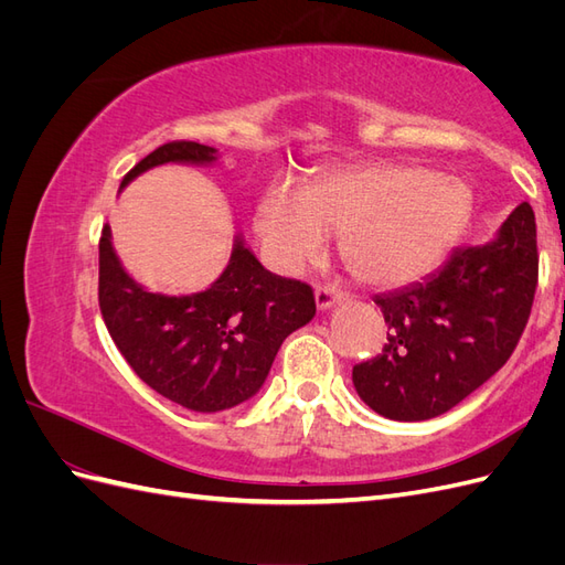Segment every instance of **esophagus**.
Returning <instances> with one entry per match:
<instances>
[{
	"label": "esophagus",
	"instance_id": "34e87169",
	"mask_svg": "<svg viewBox=\"0 0 565 565\" xmlns=\"http://www.w3.org/2000/svg\"><path fill=\"white\" fill-rule=\"evenodd\" d=\"M341 297H344V292H339L334 285H318L316 287V306L320 311L330 309V306L341 301Z\"/></svg>",
	"mask_w": 565,
	"mask_h": 565
}]
</instances>
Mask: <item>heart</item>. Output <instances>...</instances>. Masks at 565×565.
<instances>
[{"mask_svg":"<svg viewBox=\"0 0 565 565\" xmlns=\"http://www.w3.org/2000/svg\"><path fill=\"white\" fill-rule=\"evenodd\" d=\"M471 212L467 183L431 169L372 162L322 174L311 188L276 181L256 207L270 264L299 273L341 237V254L374 287L417 282L443 262Z\"/></svg>","mask_w":565,"mask_h":565,"instance_id":"heart-1","label":"heart"}]
</instances>
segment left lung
<instances>
[{
    "instance_id": "left-lung-1",
    "label": "left lung",
    "mask_w": 565,
    "mask_h": 565,
    "mask_svg": "<svg viewBox=\"0 0 565 565\" xmlns=\"http://www.w3.org/2000/svg\"><path fill=\"white\" fill-rule=\"evenodd\" d=\"M537 233L527 202L498 237L457 247L440 270L377 295L388 324L377 358L353 367V386L374 413L422 422L448 413L514 353L537 287Z\"/></svg>"
}]
</instances>
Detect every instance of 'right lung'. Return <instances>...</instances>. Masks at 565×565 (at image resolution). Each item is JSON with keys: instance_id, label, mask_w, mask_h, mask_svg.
<instances>
[{"instance_id": "right-lung-1", "label": "right lung", "mask_w": 565, "mask_h": 565, "mask_svg": "<svg viewBox=\"0 0 565 565\" xmlns=\"http://www.w3.org/2000/svg\"><path fill=\"white\" fill-rule=\"evenodd\" d=\"M214 160L210 146L164 143L131 169L122 188L158 164ZM98 306L131 370L160 396L195 413H221L249 401L282 341L316 316L313 289L266 270L241 237L228 266L204 292H148L119 264L108 226L98 243Z\"/></svg>"}]
</instances>
